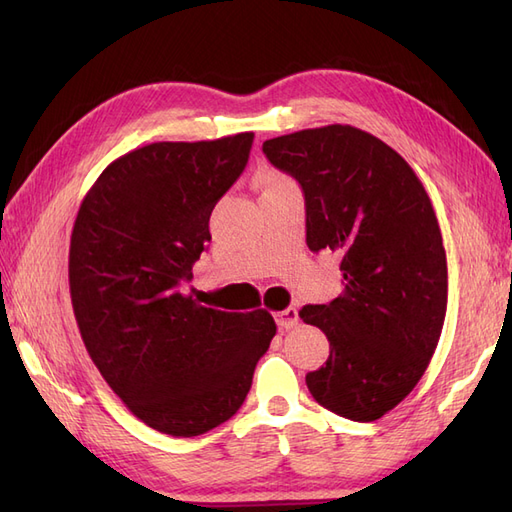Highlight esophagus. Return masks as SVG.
Masks as SVG:
<instances>
[{
	"label": "esophagus",
	"mask_w": 512,
	"mask_h": 512,
	"mask_svg": "<svg viewBox=\"0 0 512 512\" xmlns=\"http://www.w3.org/2000/svg\"><path fill=\"white\" fill-rule=\"evenodd\" d=\"M275 322L280 329H294L299 324V312L294 307H286L275 314Z\"/></svg>",
	"instance_id": "1"
}]
</instances>
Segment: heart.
I'll return each mask as SVG.
<instances>
[{
  "instance_id": "b5f03b06",
  "label": "heart",
  "mask_w": 512,
  "mask_h": 512,
  "mask_svg": "<svg viewBox=\"0 0 512 512\" xmlns=\"http://www.w3.org/2000/svg\"><path fill=\"white\" fill-rule=\"evenodd\" d=\"M265 183H267V190H271V188H280V185L290 183V179H286L284 175H277V173H267Z\"/></svg>"
}]
</instances>
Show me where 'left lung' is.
Segmentation results:
<instances>
[{
	"mask_svg": "<svg viewBox=\"0 0 512 512\" xmlns=\"http://www.w3.org/2000/svg\"><path fill=\"white\" fill-rule=\"evenodd\" d=\"M262 151L301 183L309 250L342 254L344 292L299 312L329 339L307 389L339 416L376 421L410 395L442 333L448 271L436 211L410 164L359 128L292 132Z\"/></svg>",
	"mask_w": 512,
	"mask_h": 512,
	"instance_id": "8db88e82",
	"label": "left lung"
}]
</instances>
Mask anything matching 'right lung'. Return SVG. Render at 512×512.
Wrapping results in <instances>:
<instances>
[{"instance_id": "1", "label": "right lung", "mask_w": 512, "mask_h": 512, "mask_svg": "<svg viewBox=\"0 0 512 512\" xmlns=\"http://www.w3.org/2000/svg\"><path fill=\"white\" fill-rule=\"evenodd\" d=\"M254 132L151 143L108 164L70 239L76 324L102 378L151 429L192 438L235 414L277 331L267 309L220 312L188 290L215 203Z\"/></svg>"}]
</instances>
